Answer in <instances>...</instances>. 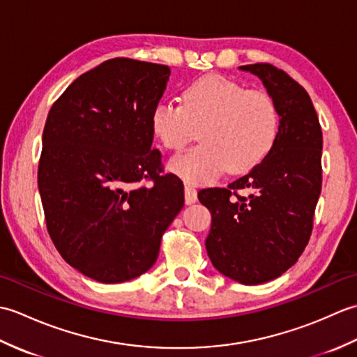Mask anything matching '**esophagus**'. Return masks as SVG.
I'll return each instance as SVG.
<instances>
[{"mask_svg":"<svg viewBox=\"0 0 357 357\" xmlns=\"http://www.w3.org/2000/svg\"><path fill=\"white\" fill-rule=\"evenodd\" d=\"M198 201V192H196V188L190 184L185 185V204L187 206H190V204H195Z\"/></svg>","mask_w":357,"mask_h":357,"instance_id":"esophagus-1","label":"esophagus"}]
</instances>
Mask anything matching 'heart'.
<instances>
[{
	"label": "heart",
	"mask_w": 357,
	"mask_h": 357,
	"mask_svg": "<svg viewBox=\"0 0 357 357\" xmlns=\"http://www.w3.org/2000/svg\"><path fill=\"white\" fill-rule=\"evenodd\" d=\"M150 124L172 151L190 142L199 128V146L173 158L169 167L187 183L208 184L225 170L242 174L262 162L278 141L280 116L268 93L207 75L184 89L183 104H155Z\"/></svg>",
	"instance_id": "b5f03b06"
}]
</instances>
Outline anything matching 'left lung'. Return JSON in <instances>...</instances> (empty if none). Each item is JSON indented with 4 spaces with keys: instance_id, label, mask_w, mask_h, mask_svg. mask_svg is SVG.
Wrapping results in <instances>:
<instances>
[{
    "instance_id": "8db88e82",
    "label": "left lung",
    "mask_w": 357,
    "mask_h": 357,
    "mask_svg": "<svg viewBox=\"0 0 357 357\" xmlns=\"http://www.w3.org/2000/svg\"><path fill=\"white\" fill-rule=\"evenodd\" d=\"M256 75L276 102L280 128L275 147L227 188L198 193L211 213L206 239L213 267L236 282L257 285L296 264L312 236L322 188V130L307 90L267 63L241 66ZM248 188V199L237 192Z\"/></svg>"
}]
</instances>
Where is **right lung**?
Returning a JSON list of instances; mask_svg holds the SVG:
<instances>
[{
	"label": "right lung",
	"mask_w": 357,
	"mask_h": 357,
	"mask_svg": "<svg viewBox=\"0 0 357 357\" xmlns=\"http://www.w3.org/2000/svg\"><path fill=\"white\" fill-rule=\"evenodd\" d=\"M169 77L162 64L109 59L75 79L45 121L38 188L47 231L63 259L98 282L146 273L184 207L183 181L151 149L150 115Z\"/></svg>",
	"instance_id": "right-lung-1"
}]
</instances>
